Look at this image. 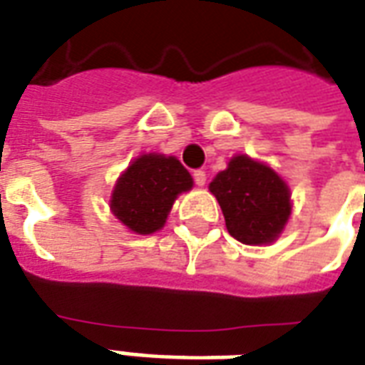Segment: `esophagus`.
I'll list each match as a JSON object with an SVG mask.
<instances>
[{
    "mask_svg": "<svg viewBox=\"0 0 365 365\" xmlns=\"http://www.w3.org/2000/svg\"><path fill=\"white\" fill-rule=\"evenodd\" d=\"M193 180H195V183L199 187H203L205 183H207V174H205L203 170H195V172H193Z\"/></svg>",
    "mask_w": 365,
    "mask_h": 365,
    "instance_id": "1",
    "label": "esophagus"
}]
</instances>
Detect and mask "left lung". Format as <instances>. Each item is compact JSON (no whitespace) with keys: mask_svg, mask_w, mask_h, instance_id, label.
Segmentation results:
<instances>
[{"mask_svg":"<svg viewBox=\"0 0 365 365\" xmlns=\"http://www.w3.org/2000/svg\"><path fill=\"white\" fill-rule=\"evenodd\" d=\"M209 190L222 209L232 237L247 245L271 244L292 212L290 187L263 162L237 155L218 172Z\"/></svg>","mask_w":365,"mask_h":365,"instance_id":"left-lung-1","label":"left lung"}]
</instances>
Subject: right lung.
Segmentation results:
<instances>
[{
    "label": "right lung",
    "mask_w": 365,
    "mask_h": 365,
    "mask_svg": "<svg viewBox=\"0 0 365 365\" xmlns=\"http://www.w3.org/2000/svg\"><path fill=\"white\" fill-rule=\"evenodd\" d=\"M193 187V178L175 156L141 155L118 178L110 209L135 234L160 230L175 197Z\"/></svg>",
    "instance_id": "right-lung-1"
}]
</instances>
